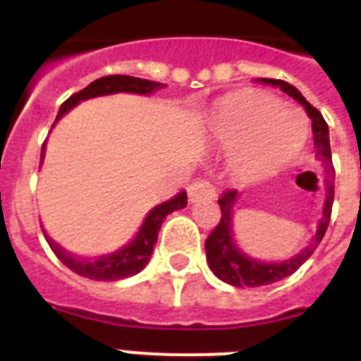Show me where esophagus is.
<instances>
[{"label": "esophagus", "instance_id": "esophagus-1", "mask_svg": "<svg viewBox=\"0 0 361 361\" xmlns=\"http://www.w3.org/2000/svg\"><path fill=\"white\" fill-rule=\"evenodd\" d=\"M217 197L215 187L208 180H197L189 187V202H200V200H214Z\"/></svg>", "mask_w": 361, "mask_h": 361}]
</instances>
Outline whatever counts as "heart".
I'll return each instance as SVG.
<instances>
[{
  "mask_svg": "<svg viewBox=\"0 0 361 361\" xmlns=\"http://www.w3.org/2000/svg\"><path fill=\"white\" fill-rule=\"evenodd\" d=\"M212 127L215 138L232 149L228 163L241 180H258L283 169L307 138L303 114L258 92H240L226 99Z\"/></svg>",
  "mask_w": 361,
  "mask_h": 361,
  "instance_id": "1",
  "label": "heart"
}]
</instances>
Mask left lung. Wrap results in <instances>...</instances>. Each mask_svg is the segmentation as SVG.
I'll return each mask as SVG.
<instances>
[{
	"mask_svg": "<svg viewBox=\"0 0 361 361\" xmlns=\"http://www.w3.org/2000/svg\"><path fill=\"white\" fill-rule=\"evenodd\" d=\"M264 84H271V86L281 87L286 95L296 99L298 103L302 104L307 116L311 118L313 125V140L314 149H317V159H320L326 166V202L322 209V219L319 223L317 234L313 241L305 247L302 252H298L296 257L283 260V262H258L255 258L247 257L240 251L232 240V206L236 202L238 191L228 189L223 192L219 198L221 208V219L214 232L209 234L206 240V258L212 271H214L221 281H225L232 286H262L269 283H277V281L285 279L292 275L305 260H307L313 251L319 247L326 234V228L330 225L331 217V206H334V180H336V170L331 163V149H330V133H328V123L324 121L322 114L314 109L313 104H309L303 95L298 92L296 87L290 86L285 80H274V78H262Z\"/></svg>",
	"mask_w": 361,
	"mask_h": 361,
	"instance_id": "1",
	"label": "left lung"
}]
</instances>
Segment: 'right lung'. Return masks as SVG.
Returning <instances> with one entry per match:
<instances>
[{"mask_svg":"<svg viewBox=\"0 0 361 361\" xmlns=\"http://www.w3.org/2000/svg\"><path fill=\"white\" fill-rule=\"evenodd\" d=\"M164 87V84L161 82H152L144 80V78H135V76L127 75H110L103 76V78H97L95 82H92L90 86H86L84 90H80L75 95H71L59 109L58 116H56V121L61 118L63 114H67L73 106L80 103V101H86V99L92 97H101V95H110V93H140V95H147V93L155 92V90H161ZM42 155H44V144H42L41 149V163ZM187 206V192L181 191L178 192L174 198H170L169 202H163L155 206V208L147 214L144 225L140 226V231L136 234V238L130 241L129 245H125L120 251L112 252V255H104V257H97L90 260V258H80L75 257L67 252L61 245H58L56 241L50 236L44 234L48 245L54 251V255L61 260V262L75 274L82 275V277H87V279L93 281H118L125 279V277H130V275H136L138 271L146 268V264L149 262V257L153 252V245L157 241V234L161 231V225L163 221L166 219V215L176 212V209H181Z\"/></svg>","mask_w":361,"mask_h":361,"instance_id":"right-lung-1","label":"right lung"}]
</instances>
